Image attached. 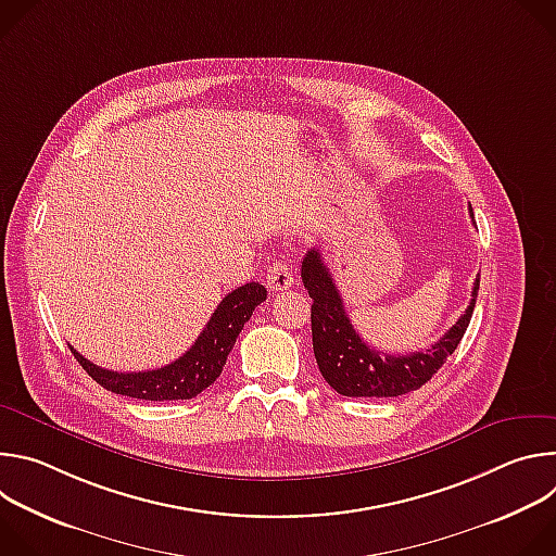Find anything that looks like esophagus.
Masks as SVG:
<instances>
[{"instance_id":"obj_1","label":"esophagus","mask_w":556,"mask_h":556,"mask_svg":"<svg viewBox=\"0 0 556 556\" xmlns=\"http://www.w3.org/2000/svg\"><path fill=\"white\" fill-rule=\"evenodd\" d=\"M294 283V275L290 270L288 264H273L268 268V275H266V286L273 290V292H281V290H288L292 288Z\"/></svg>"}]
</instances>
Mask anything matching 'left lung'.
<instances>
[{"label": "left lung", "instance_id": "8db88e82", "mask_svg": "<svg viewBox=\"0 0 556 556\" xmlns=\"http://www.w3.org/2000/svg\"><path fill=\"white\" fill-rule=\"evenodd\" d=\"M472 217V208L468 204ZM301 279L312 299V348L328 384L350 399H391L420 389L459 345L472 316L480 275L472 283L470 303L457 324L427 352L391 356L371 350L350 324L343 299L332 281L319 249H309L301 262Z\"/></svg>", "mask_w": 556, "mask_h": 556}]
</instances>
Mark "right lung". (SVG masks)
<instances>
[{
  "label": "right lung",
  "instance_id": "right-lung-1",
  "mask_svg": "<svg viewBox=\"0 0 556 556\" xmlns=\"http://www.w3.org/2000/svg\"><path fill=\"white\" fill-rule=\"evenodd\" d=\"M266 301V288L262 283H244L228 292L215 312L206 328L200 332L195 343L174 363L149 369V371H112L103 369L78 354L72 345L70 352L81 363V367L108 391L129 395L140 401H189L202 393L226 365L235 339L240 337L244 324L251 319L253 309Z\"/></svg>",
  "mask_w": 556,
  "mask_h": 556
}]
</instances>
